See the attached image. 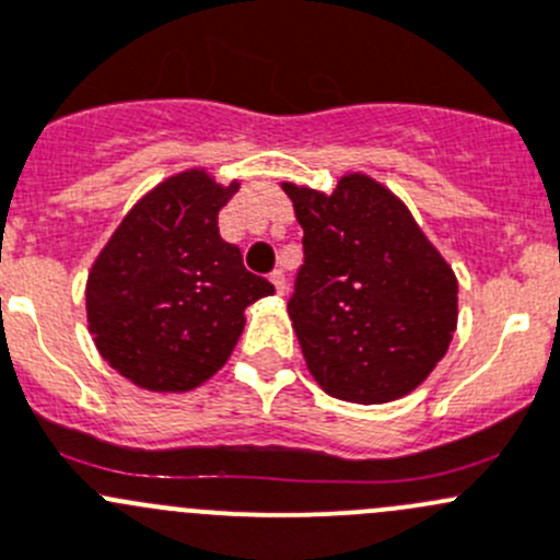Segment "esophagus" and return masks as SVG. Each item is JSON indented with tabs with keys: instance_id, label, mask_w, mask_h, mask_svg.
<instances>
[{
	"instance_id": "34e87169",
	"label": "esophagus",
	"mask_w": 560,
	"mask_h": 560,
	"mask_svg": "<svg viewBox=\"0 0 560 560\" xmlns=\"http://www.w3.org/2000/svg\"><path fill=\"white\" fill-rule=\"evenodd\" d=\"M270 281H273L276 292H279V295H284V292H287V276H284V270H273V273H270Z\"/></svg>"
}]
</instances>
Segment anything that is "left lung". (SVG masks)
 Instances as JSON below:
<instances>
[{
	"mask_svg": "<svg viewBox=\"0 0 560 560\" xmlns=\"http://www.w3.org/2000/svg\"><path fill=\"white\" fill-rule=\"evenodd\" d=\"M303 226V265L287 303L325 394L383 405L416 390L457 330V276L407 205L363 172L330 194L281 183Z\"/></svg>",
	"mask_w": 560,
	"mask_h": 560,
	"instance_id": "obj_1",
	"label": "left lung"
}]
</instances>
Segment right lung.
<instances>
[{
  "mask_svg": "<svg viewBox=\"0 0 560 560\" xmlns=\"http://www.w3.org/2000/svg\"><path fill=\"white\" fill-rule=\"evenodd\" d=\"M241 183L208 170L166 177L125 213L86 276V325L97 352L139 388L183 394L235 350L246 308L273 284L221 241L219 213Z\"/></svg>",
  "mask_w": 560,
  "mask_h": 560,
  "instance_id": "right-lung-1",
  "label": "right lung"
}]
</instances>
